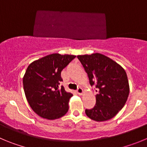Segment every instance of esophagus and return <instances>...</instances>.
I'll use <instances>...</instances> for the list:
<instances>
[{
    "mask_svg": "<svg viewBox=\"0 0 147 147\" xmlns=\"http://www.w3.org/2000/svg\"><path fill=\"white\" fill-rule=\"evenodd\" d=\"M77 93L79 95H82L83 93V89H82V88H78V89H77Z\"/></svg>",
    "mask_w": 147,
    "mask_h": 147,
    "instance_id": "esophagus-1",
    "label": "esophagus"
}]
</instances>
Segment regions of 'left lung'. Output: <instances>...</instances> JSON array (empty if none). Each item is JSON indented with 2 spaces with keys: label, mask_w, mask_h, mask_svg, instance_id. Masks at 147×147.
<instances>
[{
  "label": "left lung",
  "mask_w": 147,
  "mask_h": 147,
  "mask_svg": "<svg viewBox=\"0 0 147 147\" xmlns=\"http://www.w3.org/2000/svg\"><path fill=\"white\" fill-rule=\"evenodd\" d=\"M96 88V104L86 109L91 119L104 121L114 117L124 107L129 92L125 70L116 61L100 53L77 56Z\"/></svg>",
  "instance_id": "obj_1"
}]
</instances>
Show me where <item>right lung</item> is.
Wrapping results in <instances>:
<instances>
[{
  "label": "right lung",
  "instance_id": "1",
  "mask_svg": "<svg viewBox=\"0 0 147 147\" xmlns=\"http://www.w3.org/2000/svg\"><path fill=\"white\" fill-rule=\"evenodd\" d=\"M75 57L53 53L34 61L28 67L22 79L25 94L33 111L42 118L56 119L68 111L72 94L60 87L61 72Z\"/></svg>",
  "mask_w": 147,
  "mask_h": 147
}]
</instances>
